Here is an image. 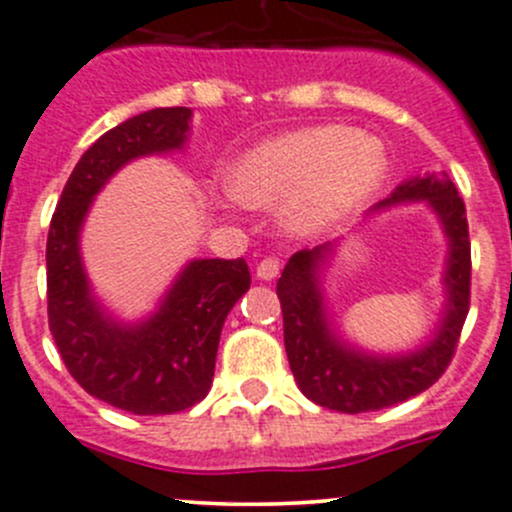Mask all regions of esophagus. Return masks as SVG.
<instances>
[{
	"label": "esophagus",
	"instance_id": "esophagus-1",
	"mask_svg": "<svg viewBox=\"0 0 512 512\" xmlns=\"http://www.w3.org/2000/svg\"><path fill=\"white\" fill-rule=\"evenodd\" d=\"M277 275H280V262H277L275 257H265V260L257 265V277H260V280H275Z\"/></svg>",
	"mask_w": 512,
	"mask_h": 512
}]
</instances>
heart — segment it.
I'll return each mask as SVG.
<instances>
[{
    "label": "heart",
    "mask_w": 512,
    "mask_h": 512,
    "mask_svg": "<svg viewBox=\"0 0 512 512\" xmlns=\"http://www.w3.org/2000/svg\"><path fill=\"white\" fill-rule=\"evenodd\" d=\"M388 152L377 137L347 124H315L247 150L227 190L247 207H282L295 235H317L355 212L380 187Z\"/></svg>",
    "instance_id": "b5f03b06"
}]
</instances>
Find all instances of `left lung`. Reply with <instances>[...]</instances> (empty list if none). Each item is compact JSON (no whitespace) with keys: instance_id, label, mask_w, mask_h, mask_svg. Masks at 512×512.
Wrapping results in <instances>:
<instances>
[{"instance_id":"1","label":"left lung","mask_w":512,"mask_h":512,"mask_svg":"<svg viewBox=\"0 0 512 512\" xmlns=\"http://www.w3.org/2000/svg\"><path fill=\"white\" fill-rule=\"evenodd\" d=\"M413 202L433 210L448 242L443 312L435 330L413 350H362L335 327L327 307L325 272L340 240L295 252L277 280L290 370L302 395L322 408L355 415L398 405L428 390L453 357L470 307L468 215L450 177L428 172L395 187L393 195L377 202L367 217Z\"/></svg>"}]
</instances>
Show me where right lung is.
Returning <instances> with one entry per match:
<instances>
[{
  "instance_id": "add662e5",
  "label": "right lung",
  "mask_w": 512,
  "mask_h": 512,
  "mask_svg": "<svg viewBox=\"0 0 512 512\" xmlns=\"http://www.w3.org/2000/svg\"><path fill=\"white\" fill-rule=\"evenodd\" d=\"M190 107H157L104 132L64 185L47 237V312L69 375L92 398L135 415H170L205 400L225 317L250 290L242 260H190L150 315L124 322L94 295L82 227L102 187L132 160L185 150Z\"/></svg>"
}]
</instances>
